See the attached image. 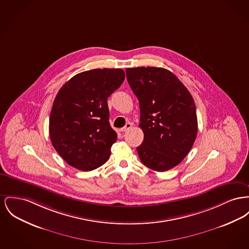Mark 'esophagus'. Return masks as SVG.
Wrapping results in <instances>:
<instances>
[{
  "label": "esophagus",
  "instance_id": "34e87169",
  "mask_svg": "<svg viewBox=\"0 0 249 249\" xmlns=\"http://www.w3.org/2000/svg\"><path fill=\"white\" fill-rule=\"evenodd\" d=\"M132 127V124L131 122H128V123H126V125H125V127H123L122 129H120V132H127V131H129L131 128Z\"/></svg>",
  "mask_w": 249,
  "mask_h": 249
}]
</instances>
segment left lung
<instances>
[{
  "mask_svg": "<svg viewBox=\"0 0 249 249\" xmlns=\"http://www.w3.org/2000/svg\"><path fill=\"white\" fill-rule=\"evenodd\" d=\"M126 74L140 106L144 140L136 147L139 158L154 171L169 170L186 157L195 143L197 118L194 99L165 69L131 68Z\"/></svg>",
  "mask_w": 249,
  "mask_h": 249,
  "instance_id": "1",
  "label": "left lung"
}]
</instances>
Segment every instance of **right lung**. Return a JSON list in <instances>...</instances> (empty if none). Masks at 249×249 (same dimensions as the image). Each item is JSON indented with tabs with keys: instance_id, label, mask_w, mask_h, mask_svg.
Here are the masks:
<instances>
[{
	"instance_id": "obj_1",
	"label": "right lung",
	"mask_w": 249,
	"mask_h": 249,
	"mask_svg": "<svg viewBox=\"0 0 249 249\" xmlns=\"http://www.w3.org/2000/svg\"><path fill=\"white\" fill-rule=\"evenodd\" d=\"M124 79L120 69H96L75 75L60 88L49 132L53 146L70 165L91 171L109 159L117 134L109 123L107 99Z\"/></svg>"
}]
</instances>
